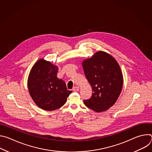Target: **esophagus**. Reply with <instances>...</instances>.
I'll list each match as a JSON object with an SVG mask.
<instances>
[{"label":"esophagus","mask_w":152,"mask_h":152,"mask_svg":"<svg viewBox=\"0 0 152 152\" xmlns=\"http://www.w3.org/2000/svg\"><path fill=\"white\" fill-rule=\"evenodd\" d=\"M73 90L74 91H78L79 90V88L78 87V86H75V87L73 88Z\"/></svg>","instance_id":"1"}]
</instances>
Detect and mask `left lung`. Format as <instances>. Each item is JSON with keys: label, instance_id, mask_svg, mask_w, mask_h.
Instances as JSON below:
<instances>
[{"label": "left lung", "instance_id": "8db88e82", "mask_svg": "<svg viewBox=\"0 0 152 152\" xmlns=\"http://www.w3.org/2000/svg\"><path fill=\"white\" fill-rule=\"evenodd\" d=\"M85 77L93 89L85 105L96 113L107 110L117 100L123 88V73L117 61L109 53L99 51L82 62Z\"/></svg>", "mask_w": 152, "mask_h": 152}]
</instances>
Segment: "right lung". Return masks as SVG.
Masks as SVG:
<instances>
[{"label": "right lung", "mask_w": 152, "mask_h": 152, "mask_svg": "<svg viewBox=\"0 0 152 152\" xmlns=\"http://www.w3.org/2000/svg\"><path fill=\"white\" fill-rule=\"evenodd\" d=\"M58 67L43 58L32 67L28 79V90L35 104L45 111H54L62 107L72 93L66 83L57 77Z\"/></svg>", "instance_id": "add662e5"}]
</instances>
